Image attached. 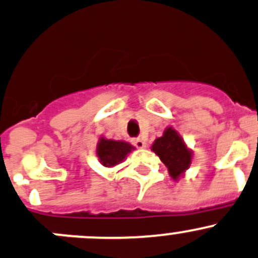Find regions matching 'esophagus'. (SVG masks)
<instances>
[{
	"instance_id": "obj_1",
	"label": "esophagus",
	"mask_w": 258,
	"mask_h": 258,
	"mask_svg": "<svg viewBox=\"0 0 258 258\" xmlns=\"http://www.w3.org/2000/svg\"><path fill=\"white\" fill-rule=\"evenodd\" d=\"M132 142H134L135 146L139 147V149H144V147L146 146V141H145V140H142V139H140V137H139V139H135Z\"/></svg>"
}]
</instances>
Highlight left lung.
Segmentation results:
<instances>
[{
    "label": "left lung",
    "instance_id": "left-lung-1",
    "mask_svg": "<svg viewBox=\"0 0 258 258\" xmlns=\"http://www.w3.org/2000/svg\"><path fill=\"white\" fill-rule=\"evenodd\" d=\"M151 149L166 165L170 176L174 180L179 179L191 164V151L172 127H167L164 135L155 140Z\"/></svg>",
    "mask_w": 258,
    "mask_h": 258
}]
</instances>
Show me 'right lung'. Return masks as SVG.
Returning <instances> with one entry per match:
<instances>
[{
	"label": "right lung",
	"instance_id": "obj_1",
	"mask_svg": "<svg viewBox=\"0 0 258 258\" xmlns=\"http://www.w3.org/2000/svg\"><path fill=\"white\" fill-rule=\"evenodd\" d=\"M135 147L128 142L114 141L102 137L97 145V156L103 166H114L123 161L128 152H131Z\"/></svg>",
	"mask_w": 258,
	"mask_h": 258
}]
</instances>
